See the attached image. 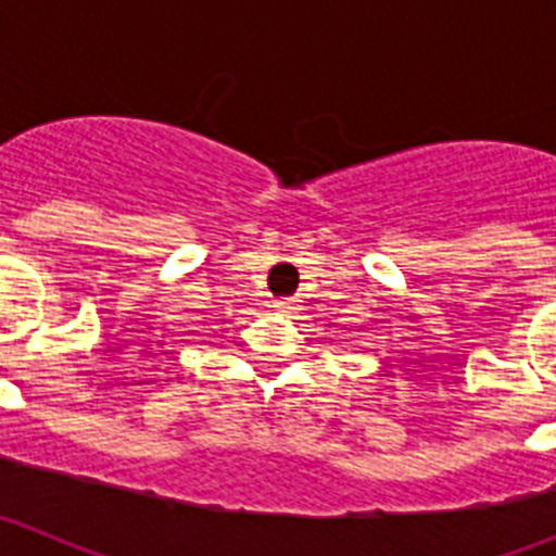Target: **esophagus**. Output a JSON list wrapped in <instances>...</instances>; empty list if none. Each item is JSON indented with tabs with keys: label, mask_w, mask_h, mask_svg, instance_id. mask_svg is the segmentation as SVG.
<instances>
[{
	"label": "esophagus",
	"mask_w": 556,
	"mask_h": 556,
	"mask_svg": "<svg viewBox=\"0 0 556 556\" xmlns=\"http://www.w3.org/2000/svg\"><path fill=\"white\" fill-rule=\"evenodd\" d=\"M275 308H278V312H283V314H292L294 308H298V301H294V298H283V301L275 303Z\"/></svg>",
	"instance_id": "34e87169"
}]
</instances>
